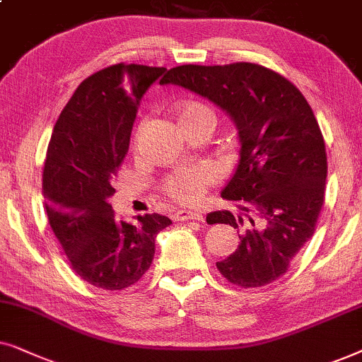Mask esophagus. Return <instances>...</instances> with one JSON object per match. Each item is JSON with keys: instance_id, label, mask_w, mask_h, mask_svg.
Segmentation results:
<instances>
[{"instance_id": "34e87169", "label": "esophagus", "mask_w": 362, "mask_h": 362, "mask_svg": "<svg viewBox=\"0 0 362 362\" xmlns=\"http://www.w3.org/2000/svg\"><path fill=\"white\" fill-rule=\"evenodd\" d=\"M173 220H175V221H189V220L204 221V215L199 214V211L178 210V211H175V214H173Z\"/></svg>"}]
</instances>
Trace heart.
<instances>
[{
	"label": "heart",
	"instance_id": "1",
	"mask_svg": "<svg viewBox=\"0 0 362 362\" xmlns=\"http://www.w3.org/2000/svg\"><path fill=\"white\" fill-rule=\"evenodd\" d=\"M175 117L178 124L187 125L194 122H214V114L205 104L197 100H187L175 105ZM215 180L214 168L209 165H195L173 172L163 182V192L180 204H194L205 194L211 182Z\"/></svg>",
	"mask_w": 362,
	"mask_h": 362
}]
</instances>
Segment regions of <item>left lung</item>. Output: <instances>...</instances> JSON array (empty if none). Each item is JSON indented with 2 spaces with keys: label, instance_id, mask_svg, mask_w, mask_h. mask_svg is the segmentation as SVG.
Listing matches in <instances>:
<instances>
[{
  "label": "left lung",
  "instance_id": "left-lung-1",
  "mask_svg": "<svg viewBox=\"0 0 362 362\" xmlns=\"http://www.w3.org/2000/svg\"><path fill=\"white\" fill-rule=\"evenodd\" d=\"M160 84L211 100L237 125L238 165L221 197L240 202V214L211 211L206 221L245 230L237 252L216 263L218 272L242 288L283 276L315 233L325 202V139L305 95L286 77L252 62L177 66Z\"/></svg>",
  "mask_w": 362,
  "mask_h": 362
}]
</instances>
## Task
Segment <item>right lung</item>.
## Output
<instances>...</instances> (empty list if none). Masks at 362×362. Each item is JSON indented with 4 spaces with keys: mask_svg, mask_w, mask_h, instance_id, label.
Instances as JSON below:
<instances>
[{
    "mask_svg": "<svg viewBox=\"0 0 362 362\" xmlns=\"http://www.w3.org/2000/svg\"><path fill=\"white\" fill-rule=\"evenodd\" d=\"M165 71L120 62L89 76L62 109L47 146V220L72 269L95 288L137 283L151 268L157 233L172 223L158 214L127 223L109 204L142 95Z\"/></svg>",
    "mask_w": 362,
    "mask_h": 362,
    "instance_id": "add662e5",
    "label": "right lung"
}]
</instances>
